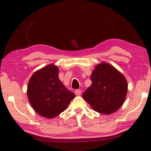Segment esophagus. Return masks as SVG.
I'll use <instances>...</instances> for the list:
<instances>
[{
	"label": "esophagus",
	"instance_id": "34e87169",
	"mask_svg": "<svg viewBox=\"0 0 151 151\" xmlns=\"http://www.w3.org/2000/svg\"><path fill=\"white\" fill-rule=\"evenodd\" d=\"M81 93H82V91H81V90H79V89H77V90H76V91H75V94H76V95H77V96L81 95Z\"/></svg>",
	"mask_w": 151,
	"mask_h": 151
}]
</instances>
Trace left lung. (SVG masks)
Masks as SVG:
<instances>
[{"instance_id":"8db88e82","label":"left lung","mask_w":151,"mask_h":151,"mask_svg":"<svg viewBox=\"0 0 151 151\" xmlns=\"http://www.w3.org/2000/svg\"><path fill=\"white\" fill-rule=\"evenodd\" d=\"M91 79L92 85L83 93L84 99L99 113L110 114L118 111L127 94L124 76L113 66L102 62L95 66Z\"/></svg>"}]
</instances>
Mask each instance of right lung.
I'll return each instance as SVG.
<instances>
[{
    "mask_svg": "<svg viewBox=\"0 0 151 151\" xmlns=\"http://www.w3.org/2000/svg\"><path fill=\"white\" fill-rule=\"evenodd\" d=\"M27 93L35 112L47 119L55 118L65 111L75 96L60 81L58 66L53 64L33 73Z\"/></svg>",
    "mask_w": 151,
    "mask_h": 151,
    "instance_id": "right-lung-1",
    "label": "right lung"
}]
</instances>
